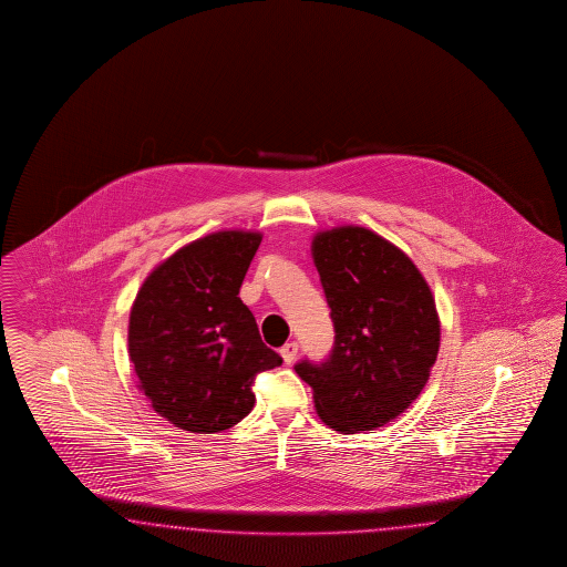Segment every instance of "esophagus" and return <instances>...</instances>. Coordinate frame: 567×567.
I'll return each mask as SVG.
<instances>
[{"label":"esophagus","instance_id":"obj_1","mask_svg":"<svg viewBox=\"0 0 567 567\" xmlns=\"http://www.w3.org/2000/svg\"><path fill=\"white\" fill-rule=\"evenodd\" d=\"M297 343L295 341H291V343L285 344L282 349H280V355H282V360H285V363H292L295 361V355H297Z\"/></svg>","mask_w":567,"mask_h":567}]
</instances>
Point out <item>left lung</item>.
<instances>
[{
	"label": "left lung",
	"instance_id": "left-lung-1",
	"mask_svg": "<svg viewBox=\"0 0 567 567\" xmlns=\"http://www.w3.org/2000/svg\"><path fill=\"white\" fill-rule=\"evenodd\" d=\"M311 258L334 349L324 363L301 361L295 372L330 429H380L417 399L439 355L441 320L429 282L405 251L355 224L316 233Z\"/></svg>",
	"mask_w": 567,
	"mask_h": 567
}]
</instances>
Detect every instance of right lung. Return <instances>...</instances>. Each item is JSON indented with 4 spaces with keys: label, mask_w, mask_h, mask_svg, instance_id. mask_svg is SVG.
Segmentation results:
<instances>
[{
    "label": "right lung",
    "mask_w": 567,
    "mask_h": 567,
    "mask_svg": "<svg viewBox=\"0 0 567 567\" xmlns=\"http://www.w3.org/2000/svg\"><path fill=\"white\" fill-rule=\"evenodd\" d=\"M256 230H218L174 251L143 280L128 318L138 389L176 429L212 434L254 410V378L282 358L261 343L239 289Z\"/></svg>",
    "instance_id": "1"
}]
</instances>
